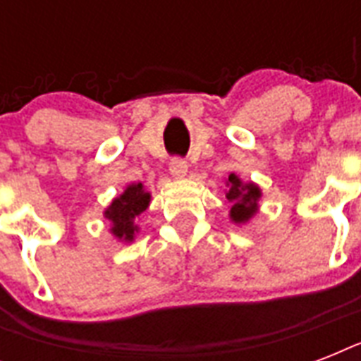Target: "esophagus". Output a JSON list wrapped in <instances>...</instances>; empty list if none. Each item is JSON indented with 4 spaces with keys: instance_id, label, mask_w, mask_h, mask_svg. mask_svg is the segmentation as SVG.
<instances>
[{
    "instance_id": "esophagus-1",
    "label": "esophagus",
    "mask_w": 361,
    "mask_h": 361,
    "mask_svg": "<svg viewBox=\"0 0 361 361\" xmlns=\"http://www.w3.org/2000/svg\"><path fill=\"white\" fill-rule=\"evenodd\" d=\"M170 174L174 176V178H178V180L185 178V176H187V163H185V161H183V159H180V157L172 159V161H170Z\"/></svg>"
}]
</instances>
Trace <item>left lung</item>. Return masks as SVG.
Instances as JSON below:
<instances>
[{
  "instance_id": "1",
  "label": "left lung",
  "mask_w": 361,
  "mask_h": 361,
  "mask_svg": "<svg viewBox=\"0 0 361 361\" xmlns=\"http://www.w3.org/2000/svg\"><path fill=\"white\" fill-rule=\"evenodd\" d=\"M226 185H228L226 198L231 202V219L236 225H243L258 212V200L262 197L260 187L251 181L243 183L236 174L228 176Z\"/></svg>"
}]
</instances>
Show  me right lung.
I'll return each mask as SVG.
<instances>
[{
	"label": "right lung",
	"instance_id": "right-lung-1",
	"mask_svg": "<svg viewBox=\"0 0 361 361\" xmlns=\"http://www.w3.org/2000/svg\"><path fill=\"white\" fill-rule=\"evenodd\" d=\"M149 200L152 195L144 189L142 183L127 185L120 197H116L109 208L104 209V217L112 223L110 232L121 241L135 240V232H138L135 219L142 212H146Z\"/></svg>",
	"mask_w": 361,
	"mask_h": 361
}]
</instances>
